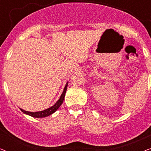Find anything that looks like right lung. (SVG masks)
Segmentation results:
<instances>
[{"label":"right lung","mask_w":151,"mask_h":151,"mask_svg":"<svg viewBox=\"0 0 151 151\" xmlns=\"http://www.w3.org/2000/svg\"><path fill=\"white\" fill-rule=\"evenodd\" d=\"M67 85H68V82L66 84V86L64 88V91L62 93L60 98L57 101V102L55 104L52 106L50 108L45 109L44 111H38V112H29V111H26L24 110H22V109H20L21 110L22 112H23L24 113H25L27 115H30V116L34 117H47L49 115H50L51 114H53L55 111H57V109L59 108L60 106H61V104H63V101H64V98H65V96L66 93V91H67Z\"/></svg>","instance_id":"obj_1"}]
</instances>
